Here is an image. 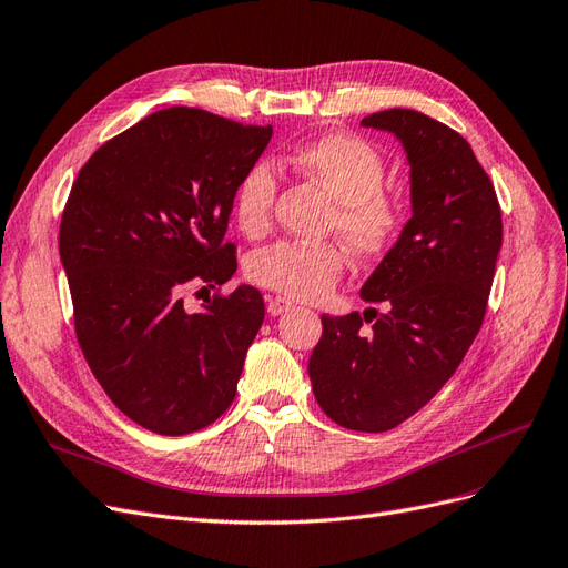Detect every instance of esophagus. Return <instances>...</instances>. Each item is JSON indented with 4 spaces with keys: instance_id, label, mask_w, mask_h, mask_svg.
<instances>
[{
    "instance_id": "esophagus-1",
    "label": "esophagus",
    "mask_w": 568,
    "mask_h": 568,
    "mask_svg": "<svg viewBox=\"0 0 568 568\" xmlns=\"http://www.w3.org/2000/svg\"><path fill=\"white\" fill-rule=\"evenodd\" d=\"M291 307V301H286V298H282V296H274V298H267V313L270 315H282V313H286Z\"/></svg>"
}]
</instances>
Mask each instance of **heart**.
I'll return each instance as SVG.
<instances>
[{
	"mask_svg": "<svg viewBox=\"0 0 568 568\" xmlns=\"http://www.w3.org/2000/svg\"><path fill=\"white\" fill-rule=\"evenodd\" d=\"M286 163L336 199L329 230L355 255L374 257L395 244L405 225V205L384 189L388 168L374 144L348 132H324L291 149ZM277 192V168L270 161L257 159L244 170L232 194L242 232L248 236L267 232ZM341 272L343 253L334 244L280 242L257 251L248 263V274L257 284L301 301L324 298Z\"/></svg>",
	"mask_w": 568,
	"mask_h": 568,
	"instance_id": "heart-1",
	"label": "heart"
}]
</instances>
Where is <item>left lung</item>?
Wrapping results in <instances>:
<instances>
[{
	"mask_svg": "<svg viewBox=\"0 0 568 568\" xmlns=\"http://www.w3.org/2000/svg\"><path fill=\"white\" fill-rule=\"evenodd\" d=\"M363 125L403 142L412 217L359 291L386 313L322 315L307 374L326 417L382 434L432 400L467 355L486 317L503 213L459 132L412 109L372 113Z\"/></svg>",
	"mask_w": 568,
	"mask_h": 568,
	"instance_id": "left-lung-1",
	"label": "left lung"
}]
</instances>
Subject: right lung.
<instances>
[{"mask_svg": "<svg viewBox=\"0 0 568 568\" xmlns=\"http://www.w3.org/2000/svg\"><path fill=\"white\" fill-rule=\"evenodd\" d=\"M270 136V125L163 109L101 144L65 201L59 253L82 355L153 434L199 432L236 395L265 303L246 284L220 294L236 272L225 232L234 186ZM192 283L219 288L194 314L181 298Z\"/></svg>", "mask_w": 568, "mask_h": 568, "instance_id": "1", "label": "right lung"}]
</instances>
